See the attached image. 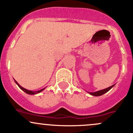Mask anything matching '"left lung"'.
<instances>
[{
  "instance_id": "left-lung-1",
  "label": "left lung",
  "mask_w": 133,
  "mask_h": 133,
  "mask_svg": "<svg viewBox=\"0 0 133 133\" xmlns=\"http://www.w3.org/2000/svg\"><path fill=\"white\" fill-rule=\"evenodd\" d=\"M115 85V84H114ZM114 85H112L111 87H108L107 88L104 89V90H100V91H95V92H90V94H91V95H94V96H101V95H103V94H104L105 93H106L107 91H109V90H110L111 88L112 87H114Z\"/></svg>"
}]
</instances>
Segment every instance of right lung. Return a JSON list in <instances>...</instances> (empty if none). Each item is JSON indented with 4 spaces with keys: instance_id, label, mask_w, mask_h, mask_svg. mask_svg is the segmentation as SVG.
Instances as JSON below:
<instances>
[{
    "instance_id": "right-lung-1",
    "label": "right lung",
    "mask_w": 133,
    "mask_h": 133,
    "mask_svg": "<svg viewBox=\"0 0 133 133\" xmlns=\"http://www.w3.org/2000/svg\"><path fill=\"white\" fill-rule=\"evenodd\" d=\"M15 83H16V84H17V85L18 86L19 88H20L21 89V90H22L23 91H25V92L26 93V94H30V95H34V94H38V93H39V92H41V91H43V90H44V89H45V88H43V89H42V90H38V91H31V90H27V89L24 88L22 87L21 86L19 85L18 83L17 82H16L15 80Z\"/></svg>"
}]
</instances>
